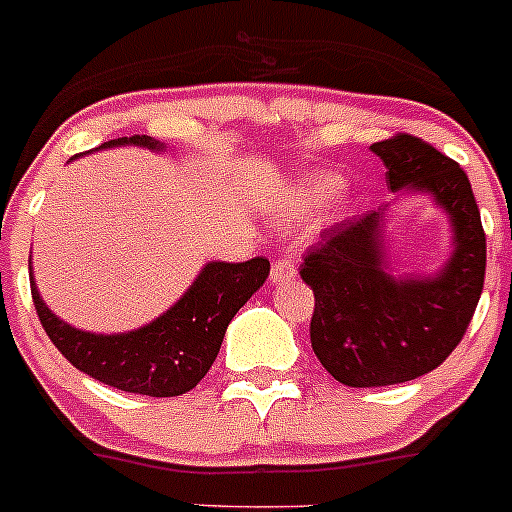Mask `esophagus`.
<instances>
[{
  "mask_svg": "<svg viewBox=\"0 0 512 512\" xmlns=\"http://www.w3.org/2000/svg\"><path fill=\"white\" fill-rule=\"evenodd\" d=\"M295 278V267L290 260H275L270 270V283L272 285H285Z\"/></svg>",
  "mask_w": 512,
  "mask_h": 512,
  "instance_id": "34e87169",
  "label": "esophagus"
}]
</instances>
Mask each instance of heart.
Listing matches in <instances>:
<instances>
[{
  "label": "heart",
  "mask_w": 512,
  "mask_h": 512,
  "mask_svg": "<svg viewBox=\"0 0 512 512\" xmlns=\"http://www.w3.org/2000/svg\"><path fill=\"white\" fill-rule=\"evenodd\" d=\"M346 189V181L336 174H318L303 179L300 184L290 186L283 197V212L285 222H308V219L318 217L323 209L331 207Z\"/></svg>",
  "instance_id": "b5f03b06"
}]
</instances>
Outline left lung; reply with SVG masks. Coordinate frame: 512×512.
I'll return each mask as SVG.
<instances>
[{"mask_svg": "<svg viewBox=\"0 0 512 512\" xmlns=\"http://www.w3.org/2000/svg\"><path fill=\"white\" fill-rule=\"evenodd\" d=\"M371 151L396 198L427 196L448 217L453 250L434 273H401L385 229L395 199L333 224L308 250L300 275L315 295L310 343L323 369L353 389L437 369L465 336L485 283V232L465 171L404 133Z\"/></svg>", "mask_w": 512, "mask_h": 512, "instance_id": "8db88e82", "label": "left lung"}]
</instances>
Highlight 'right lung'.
Returning a JSON list of instances; mask_svg holds the SVG:
<instances>
[{"label":"right lung","mask_w":512,"mask_h":512,"mask_svg":"<svg viewBox=\"0 0 512 512\" xmlns=\"http://www.w3.org/2000/svg\"><path fill=\"white\" fill-rule=\"evenodd\" d=\"M138 146L161 154L169 146L151 136H123L95 151ZM93 154V151H88ZM80 159L73 156L70 161ZM270 275L265 257L247 262L212 260L171 308L141 328L123 333H93L70 326L47 308L32 275L30 285L37 315L57 351L83 374L128 394L179 396L199 384L212 369L229 321L262 288Z\"/></svg>","instance_id":"add662e5"}]
</instances>
